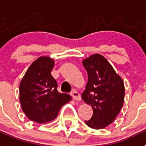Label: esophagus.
Instances as JSON below:
<instances>
[{
  "mask_svg": "<svg viewBox=\"0 0 146 146\" xmlns=\"http://www.w3.org/2000/svg\"><path fill=\"white\" fill-rule=\"evenodd\" d=\"M71 96L76 101H80L81 100V97H80V94L76 92V91H73V92H71Z\"/></svg>",
  "mask_w": 146,
  "mask_h": 146,
  "instance_id": "34e87169",
  "label": "esophagus"
}]
</instances>
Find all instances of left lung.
Here are the masks:
<instances>
[{"mask_svg": "<svg viewBox=\"0 0 146 146\" xmlns=\"http://www.w3.org/2000/svg\"><path fill=\"white\" fill-rule=\"evenodd\" d=\"M88 82L82 98L93 110L85 123L93 129H102L114 121L121 110L125 97L124 82L113 66L101 54H93L83 61Z\"/></svg>", "mask_w": 146, "mask_h": 146, "instance_id": "8db88e82", "label": "left lung"}]
</instances>
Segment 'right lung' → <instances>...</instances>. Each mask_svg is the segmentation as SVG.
Returning a JSON list of instances; mask_svg holds the SVG:
<instances>
[{"mask_svg": "<svg viewBox=\"0 0 146 146\" xmlns=\"http://www.w3.org/2000/svg\"><path fill=\"white\" fill-rule=\"evenodd\" d=\"M54 66V60L50 57H38L20 83L19 99L23 112L29 119L38 123L55 119L61 108L71 99L68 94L57 91V83L50 74Z\"/></svg>", "mask_w": 146, "mask_h": 146, "instance_id": "1", "label": "right lung"}]
</instances>
